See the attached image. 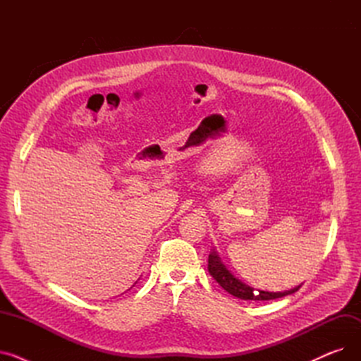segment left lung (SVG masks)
Instances as JSON below:
<instances>
[{
	"mask_svg": "<svg viewBox=\"0 0 361 361\" xmlns=\"http://www.w3.org/2000/svg\"><path fill=\"white\" fill-rule=\"evenodd\" d=\"M207 271H209L211 276L219 283V286L225 291H228L231 295L241 298V300H259V301L275 300V298H281V297H286L288 294H293L300 288V287H295L294 290L283 291V293L255 291L252 287L245 286V283L238 281L228 269L224 267V263L221 262L216 252H212L209 255V259H207Z\"/></svg>",
	"mask_w": 361,
	"mask_h": 361,
	"instance_id": "left-lung-1",
	"label": "left lung"
}]
</instances>
